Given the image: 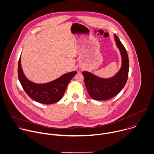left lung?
Instances as JSON below:
<instances>
[{
	"label": "left lung",
	"mask_w": 154,
	"mask_h": 154,
	"mask_svg": "<svg viewBox=\"0 0 154 154\" xmlns=\"http://www.w3.org/2000/svg\"><path fill=\"white\" fill-rule=\"evenodd\" d=\"M116 44L122 56V67L118 73L113 78L102 79L88 72H83L85 85L90 96L96 100H106L116 96L124 87L128 79L129 60L127 52L115 35Z\"/></svg>",
	"instance_id": "left-lung-1"
}]
</instances>
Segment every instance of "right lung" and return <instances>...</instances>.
I'll return each mask as SVG.
<instances>
[{"mask_svg": "<svg viewBox=\"0 0 154 154\" xmlns=\"http://www.w3.org/2000/svg\"><path fill=\"white\" fill-rule=\"evenodd\" d=\"M76 73V71L69 72L50 82L38 84L26 78L21 66V57L18 61V76L23 88L31 99L42 104H50L61 100L69 82Z\"/></svg>", "mask_w": 154, "mask_h": 154, "instance_id": "right-lung-1", "label": "right lung"}]
</instances>
